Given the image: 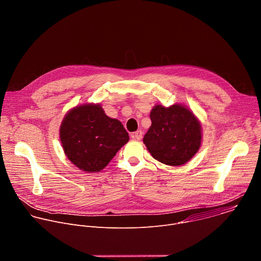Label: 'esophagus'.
<instances>
[{
    "label": "esophagus",
    "mask_w": 261,
    "mask_h": 261,
    "mask_svg": "<svg viewBox=\"0 0 261 261\" xmlns=\"http://www.w3.org/2000/svg\"><path fill=\"white\" fill-rule=\"evenodd\" d=\"M131 137H132L133 139H135V140H140V139L142 138V131L138 130V131H136V132H133V133L131 134Z\"/></svg>",
    "instance_id": "esophagus-1"
}]
</instances>
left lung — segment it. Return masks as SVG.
Here are the masks:
<instances>
[{"instance_id":"left-lung-1","label":"left lung","mask_w":261,"mask_h":261,"mask_svg":"<svg viewBox=\"0 0 261 261\" xmlns=\"http://www.w3.org/2000/svg\"><path fill=\"white\" fill-rule=\"evenodd\" d=\"M150 118L152 125L143 143L154 159L169 166H180L199 151L202 128L190 108L179 103L169 107L156 104Z\"/></svg>"}]
</instances>
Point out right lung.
Listing matches in <instances>:
<instances>
[{
	"label": "right lung",
	"mask_w": 261,
	"mask_h": 261,
	"mask_svg": "<svg viewBox=\"0 0 261 261\" xmlns=\"http://www.w3.org/2000/svg\"><path fill=\"white\" fill-rule=\"evenodd\" d=\"M60 140L66 157L83 171L99 172L129 141L123 124L105 115L98 103L71 108L60 126Z\"/></svg>",
	"instance_id": "obj_1"
}]
</instances>
